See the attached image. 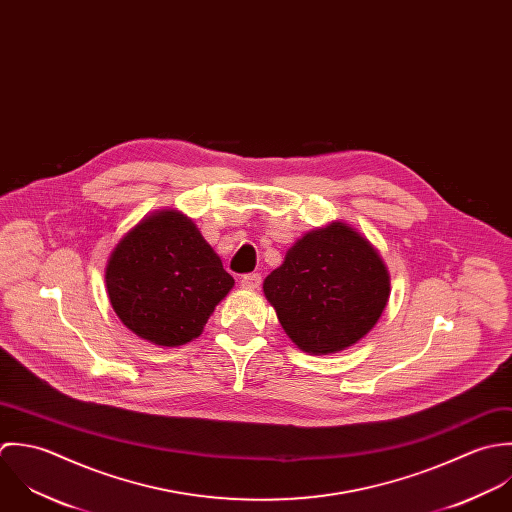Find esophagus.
<instances>
[{
  "label": "esophagus",
  "mask_w": 512,
  "mask_h": 512,
  "mask_svg": "<svg viewBox=\"0 0 512 512\" xmlns=\"http://www.w3.org/2000/svg\"><path fill=\"white\" fill-rule=\"evenodd\" d=\"M241 287H243V289H249V291L259 289V287H261V275H259V273L243 275V277H241Z\"/></svg>",
  "instance_id": "esophagus-1"
}]
</instances>
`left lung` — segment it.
I'll list each match as a JSON object with an SVG mask.
<instances>
[{
  "label": "left lung",
  "instance_id": "left-lung-1",
  "mask_svg": "<svg viewBox=\"0 0 512 512\" xmlns=\"http://www.w3.org/2000/svg\"><path fill=\"white\" fill-rule=\"evenodd\" d=\"M287 336L308 354L364 338L390 299V275L372 243L342 221L308 231L263 283Z\"/></svg>",
  "mask_w": 512,
  "mask_h": 512
}]
</instances>
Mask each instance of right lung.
<instances>
[{"label":"right lung","instance_id":"1","mask_svg":"<svg viewBox=\"0 0 512 512\" xmlns=\"http://www.w3.org/2000/svg\"><path fill=\"white\" fill-rule=\"evenodd\" d=\"M104 279L122 324L158 346L198 338L235 285L196 223L176 209L130 229L110 253Z\"/></svg>","mask_w":512,"mask_h":512}]
</instances>
